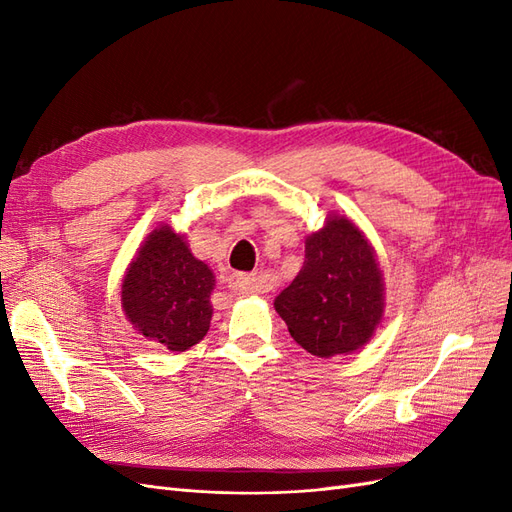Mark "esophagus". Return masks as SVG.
Instances as JSON below:
<instances>
[{
  "label": "esophagus",
  "instance_id": "34e87169",
  "mask_svg": "<svg viewBox=\"0 0 512 512\" xmlns=\"http://www.w3.org/2000/svg\"><path fill=\"white\" fill-rule=\"evenodd\" d=\"M228 288L239 294H250L258 290V280L256 275H250V273H232L228 280Z\"/></svg>",
  "mask_w": 512,
  "mask_h": 512
}]
</instances>
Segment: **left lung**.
<instances>
[{"instance_id": "1", "label": "left lung", "mask_w": 512, "mask_h": 512, "mask_svg": "<svg viewBox=\"0 0 512 512\" xmlns=\"http://www.w3.org/2000/svg\"><path fill=\"white\" fill-rule=\"evenodd\" d=\"M273 305L309 354L331 359L363 348L384 318V277L365 232L329 213L305 237L303 267Z\"/></svg>"}]
</instances>
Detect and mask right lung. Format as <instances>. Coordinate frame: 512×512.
I'll return each instance as SVG.
<instances>
[{
    "mask_svg": "<svg viewBox=\"0 0 512 512\" xmlns=\"http://www.w3.org/2000/svg\"><path fill=\"white\" fill-rule=\"evenodd\" d=\"M215 275L183 232L153 228L126 269L121 309L134 331L170 352H185L209 331Z\"/></svg>",
    "mask_w": 512,
    "mask_h": 512,
    "instance_id": "obj_1",
    "label": "right lung"
}]
</instances>
